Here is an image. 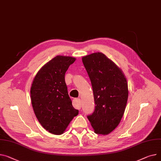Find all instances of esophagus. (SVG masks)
<instances>
[{"instance_id":"esophagus-1","label":"esophagus","mask_w":161,"mask_h":161,"mask_svg":"<svg viewBox=\"0 0 161 161\" xmlns=\"http://www.w3.org/2000/svg\"><path fill=\"white\" fill-rule=\"evenodd\" d=\"M74 104L75 108H76L77 109H80L81 108V101L80 98H76L74 100Z\"/></svg>"}]
</instances>
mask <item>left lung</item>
<instances>
[{
  "label": "left lung",
  "mask_w": 161,
  "mask_h": 161,
  "mask_svg": "<svg viewBox=\"0 0 161 161\" xmlns=\"http://www.w3.org/2000/svg\"><path fill=\"white\" fill-rule=\"evenodd\" d=\"M91 81L95 110L88 116L94 133L108 135L120 124L128 99V85L122 70L102 52L83 56Z\"/></svg>",
  "instance_id": "8db88e82"
}]
</instances>
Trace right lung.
<instances>
[{
	"instance_id": "1",
	"label": "right lung",
	"mask_w": 161,
	"mask_h": 161,
	"mask_svg": "<svg viewBox=\"0 0 161 161\" xmlns=\"http://www.w3.org/2000/svg\"><path fill=\"white\" fill-rule=\"evenodd\" d=\"M75 61L71 56H57L40 69L32 81L30 95L36 116L44 129L53 135L63 134L78 114L65 81V72Z\"/></svg>"
}]
</instances>
